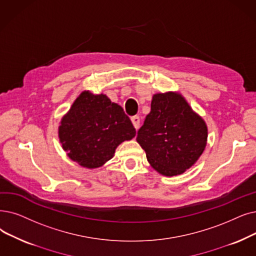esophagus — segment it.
<instances>
[{"instance_id": "1", "label": "esophagus", "mask_w": 256, "mask_h": 256, "mask_svg": "<svg viewBox=\"0 0 256 256\" xmlns=\"http://www.w3.org/2000/svg\"><path fill=\"white\" fill-rule=\"evenodd\" d=\"M130 120H132V126H134V128H135L136 130H138V128H139V126H140V118H139V116L132 117Z\"/></svg>"}]
</instances>
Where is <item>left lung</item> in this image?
<instances>
[{"mask_svg":"<svg viewBox=\"0 0 256 256\" xmlns=\"http://www.w3.org/2000/svg\"><path fill=\"white\" fill-rule=\"evenodd\" d=\"M208 128L179 92L152 95L150 112L139 128L137 142L152 168L166 176L184 174L205 150Z\"/></svg>","mask_w":256,"mask_h":256,"instance_id":"8db88e82","label":"left lung"}]
</instances>
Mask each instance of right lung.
Here are the masks:
<instances>
[{
  "mask_svg": "<svg viewBox=\"0 0 256 256\" xmlns=\"http://www.w3.org/2000/svg\"><path fill=\"white\" fill-rule=\"evenodd\" d=\"M136 130L122 108L106 94L82 91L62 118L58 138L68 157L84 168H98L114 157Z\"/></svg>",
  "mask_w": 256,
  "mask_h": 256,
  "instance_id": "right-lung-1",
  "label": "right lung"
}]
</instances>
